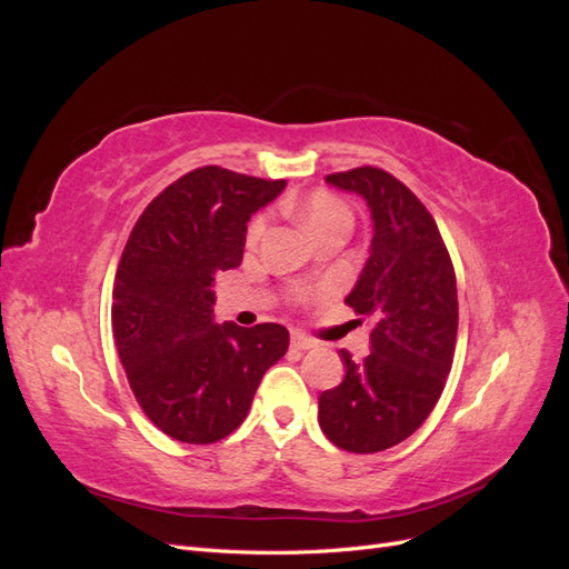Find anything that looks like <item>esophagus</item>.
Returning a JSON list of instances; mask_svg holds the SVG:
<instances>
[{
    "label": "esophagus",
    "mask_w": 569,
    "mask_h": 569,
    "mask_svg": "<svg viewBox=\"0 0 569 569\" xmlns=\"http://www.w3.org/2000/svg\"><path fill=\"white\" fill-rule=\"evenodd\" d=\"M291 349H299V351L313 349V341L306 339L301 332H291Z\"/></svg>",
    "instance_id": "obj_1"
}]
</instances>
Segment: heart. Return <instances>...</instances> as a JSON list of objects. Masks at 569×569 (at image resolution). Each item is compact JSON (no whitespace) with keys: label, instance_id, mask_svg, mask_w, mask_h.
Returning <instances> with one entry per match:
<instances>
[{"label":"heart","instance_id":"b5f03b06","mask_svg":"<svg viewBox=\"0 0 569 569\" xmlns=\"http://www.w3.org/2000/svg\"><path fill=\"white\" fill-rule=\"evenodd\" d=\"M297 213L303 220V226L311 230L313 234L322 232L325 228L337 226V222H351V211L347 209V203H343L339 197H335L332 192H325V189H318V192L308 194L299 206H297ZM268 230V216L261 213L256 216L249 222V230H247V242L253 247L263 239Z\"/></svg>","mask_w":569,"mask_h":569}]
</instances>
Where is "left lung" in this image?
Wrapping results in <instances>:
<instances>
[{
  "label": "left lung",
  "mask_w": 569,
  "mask_h": 569,
  "mask_svg": "<svg viewBox=\"0 0 569 569\" xmlns=\"http://www.w3.org/2000/svg\"><path fill=\"white\" fill-rule=\"evenodd\" d=\"M363 197L372 244L347 297L370 320V353L320 393L325 437L351 453H377L408 439L437 406L451 372L458 335V291L451 256L437 222L410 189L382 168L360 166L325 178Z\"/></svg>",
  "instance_id": "obj_1"
}]
</instances>
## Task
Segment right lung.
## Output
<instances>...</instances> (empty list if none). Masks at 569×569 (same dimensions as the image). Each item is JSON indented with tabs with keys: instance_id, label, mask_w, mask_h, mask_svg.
<instances>
[{
	"instance_id": "1",
	"label": "right lung",
	"mask_w": 569,
	"mask_h": 569,
	"mask_svg": "<svg viewBox=\"0 0 569 569\" xmlns=\"http://www.w3.org/2000/svg\"><path fill=\"white\" fill-rule=\"evenodd\" d=\"M284 184L197 168L147 206L120 256L111 306L120 363L144 416L178 441L232 435L287 353L278 322L213 320L216 274L242 263L249 218Z\"/></svg>"
}]
</instances>
